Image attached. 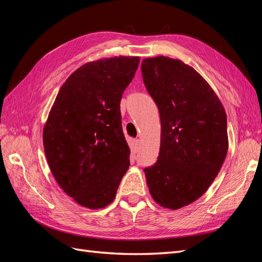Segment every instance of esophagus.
<instances>
[{"mask_svg": "<svg viewBox=\"0 0 262 262\" xmlns=\"http://www.w3.org/2000/svg\"><path fill=\"white\" fill-rule=\"evenodd\" d=\"M133 146H134V152H138L140 147V140H134L133 141Z\"/></svg>", "mask_w": 262, "mask_h": 262, "instance_id": "34e87169", "label": "esophagus"}]
</instances>
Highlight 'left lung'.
<instances>
[{
	"mask_svg": "<svg viewBox=\"0 0 262 262\" xmlns=\"http://www.w3.org/2000/svg\"><path fill=\"white\" fill-rule=\"evenodd\" d=\"M146 90L161 118L157 162L144 169L153 200L178 210L207 191L228 150L225 109L210 84L178 59H143Z\"/></svg>",
	"mask_w": 262,
	"mask_h": 262,
	"instance_id": "left-lung-1",
	"label": "left lung"
}]
</instances>
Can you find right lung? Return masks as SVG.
<instances>
[{
    "instance_id": "obj_1",
    "label": "right lung",
    "mask_w": 262,
    "mask_h": 262,
    "mask_svg": "<svg viewBox=\"0 0 262 262\" xmlns=\"http://www.w3.org/2000/svg\"><path fill=\"white\" fill-rule=\"evenodd\" d=\"M140 57L87 62L63 83L42 131L47 161L68 195L98 210L115 199L130 166L120 100Z\"/></svg>"
}]
</instances>
